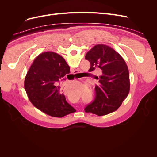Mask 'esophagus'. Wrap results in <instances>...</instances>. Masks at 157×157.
Returning <instances> with one entry per match:
<instances>
[{
    "instance_id": "34e87169",
    "label": "esophagus",
    "mask_w": 157,
    "mask_h": 157,
    "mask_svg": "<svg viewBox=\"0 0 157 157\" xmlns=\"http://www.w3.org/2000/svg\"><path fill=\"white\" fill-rule=\"evenodd\" d=\"M74 73H77V71H74Z\"/></svg>"
}]
</instances>
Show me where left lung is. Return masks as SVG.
<instances>
[{"mask_svg": "<svg viewBox=\"0 0 157 157\" xmlns=\"http://www.w3.org/2000/svg\"><path fill=\"white\" fill-rule=\"evenodd\" d=\"M85 59L90 63L89 72L101 69L97 77L94 100L84 109L86 113L103 116L115 111L130 92V75L122 56L111 47L97 44L89 50Z\"/></svg>", "mask_w": 157, "mask_h": 157, "instance_id": "1", "label": "left lung"}]
</instances>
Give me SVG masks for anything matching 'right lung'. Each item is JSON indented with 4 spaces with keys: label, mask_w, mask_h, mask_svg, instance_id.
I'll return each mask as SVG.
<instances>
[{
    "label": "right lung",
    "mask_w": 157,
    "mask_h": 157,
    "mask_svg": "<svg viewBox=\"0 0 157 157\" xmlns=\"http://www.w3.org/2000/svg\"><path fill=\"white\" fill-rule=\"evenodd\" d=\"M70 73L62 56L52 52L40 54L26 75L24 87L30 101L40 111L54 117H63L76 111L66 101L56 84Z\"/></svg>",
    "instance_id": "right-lung-1"
}]
</instances>
